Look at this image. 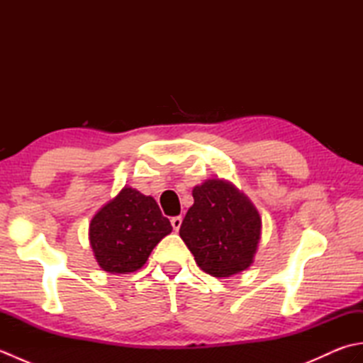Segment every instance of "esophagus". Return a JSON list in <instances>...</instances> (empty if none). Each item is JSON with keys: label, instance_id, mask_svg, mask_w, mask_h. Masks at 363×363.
Returning <instances> with one entry per match:
<instances>
[{"label": "esophagus", "instance_id": "esophagus-1", "mask_svg": "<svg viewBox=\"0 0 363 363\" xmlns=\"http://www.w3.org/2000/svg\"><path fill=\"white\" fill-rule=\"evenodd\" d=\"M181 225H182V217H181V215H177V217L172 218V226H173L174 230H179Z\"/></svg>", "mask_w": 363, "mask_h": 363}]
</instances>
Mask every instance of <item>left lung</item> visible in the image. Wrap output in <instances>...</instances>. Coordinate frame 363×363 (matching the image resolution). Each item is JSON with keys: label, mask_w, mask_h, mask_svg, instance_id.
Wrapping results in <instances>:
<instances>
[{"label": "left lung", "mask_w": 363, "mask_h": 363, "mask_svg": "<svg viewBox=\"0 0 363 363\" xmlns=\"http://www.w3.org/2000/svg\"><path fill=\"white\" fill-rule=\"evenodd\" d=\"M195 203L179 235L198 267L215 277L240 273L252 264L262 220L256 207L230 184L212 179L194 189Z\"/></svg>", "instance_id": "obj_1"}]
</instances>
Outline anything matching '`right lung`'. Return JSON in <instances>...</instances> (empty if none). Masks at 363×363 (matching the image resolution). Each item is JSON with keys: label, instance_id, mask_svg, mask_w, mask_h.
I'll list each match as a JSON object with an SVG mask.
<instances>
[{"label": "right lung", "instance_id": "right-lung-1", "mask_svg": "<svg viewBox=\"0 0 363 363\" xmlns=\"http://www.w3.org/2000/svg\"><path fill=\"white\" fill-rule=\"evenodd\" d=\"M172 229L151 196L125 187L91 220L89 238L104 272L133 273Z\"/></svg>", "mask_w": 363, "mask_h": 363}]
</instances>
